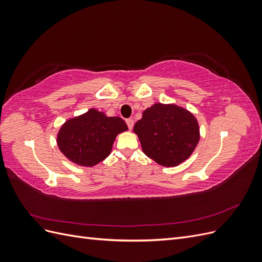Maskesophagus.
I'll return each mask as SVG.
<instances>
[{
  "mask_svg": "<svg viewBox=\"0 0 262 262\" xmlns=\"http://www.w3.org/2000/svg\"><path fill=\"white\" fill-rule=\"evenodd\" d=\"M126 124H128V128L130 130H132L133 125H134V120H133V119H126Z\"/></svg>",
  "mask_w": 262,
  "mask_h": 262,
  "instance_id": "1",
  "label": "esophagus"
}]
</instances>
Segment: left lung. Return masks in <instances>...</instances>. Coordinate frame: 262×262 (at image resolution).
I'll use <instances>...</instances> for the list:
<instances>
[{"mask_svg":"<svg viewBox=\"0 0 262 262\" xmlns=\"http://www.w3.org/2000/svg\"><path fill=\"white\" fill-rule=\"evenodd\" d=\"M143 153L164 167H175L191 156L200 141L194 115L176 104L156 102L134 124Z\"/></svg>","mask_w":262,"mask_h":262,"instance_id":"left-lung-1","label":"left lung"}]
</instances>
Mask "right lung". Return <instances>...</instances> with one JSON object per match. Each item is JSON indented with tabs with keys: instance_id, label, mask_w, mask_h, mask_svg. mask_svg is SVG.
<instances>
[{
	"instance_id": "right-lung-1",
	"label": "right lung",
	"mask_w": 262,
	"mask_h": 262,
	"mask_svg": "<svg viewBox=\"0 0 262 262\" xmlns=\"http://www.w3.org/2000/svg\"><path fill=\"white\" fill-rule=\"evenodd\" d=\"M128 130L120 117H108L104 112L91 108L60 126L57 144L70 162L93 167L110 155L118 134Z\"/></svg>"
}]
</instances>
